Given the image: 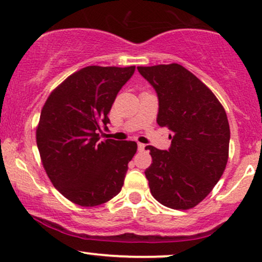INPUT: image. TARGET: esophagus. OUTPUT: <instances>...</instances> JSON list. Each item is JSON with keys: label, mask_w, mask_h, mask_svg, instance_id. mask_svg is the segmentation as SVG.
I'll return each instance as SVG.
<instances>
[{"label": "esophagus", "mask_w": 262, "mask_h": 262, "mask_svg": "<svg viewBox=\"0 0 262 262\" xmlns=\"http://www.w3.org/2000/svg\"><path fill=\"white\" fill-rule=\"evenodd\" d=\"M144 149H145V145L141 143H138V150H139V151H143Z\"/></svg>", "instance_id": "1"}]
</instances>
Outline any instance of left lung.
Returning <instances> with one entry per match:
<instances>
[{
	"instance_id": "obj_1",
	"label": "left lung",
	"mask_w": 262,
	"mask_h": 262,
	"mask_svg": "<svg viewBox=\"0 0 262 262\" xmlns=\"http://www.w3.org/2000/svg\"><path fill=\"white\" fill-rule=\"evenodd\" d=\"M159 97L158 124L172 132L169 150L148 145L150 192L172 209H191L217 185L229 158L230 129L215 95L182 65L138 66Z\"/></svg>"
}]
</instances>
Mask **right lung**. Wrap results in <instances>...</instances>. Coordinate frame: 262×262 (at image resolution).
I'll return each mask as SVG.
<instances>
[{
  "label": "right lung",
  "mask_w": 262,
  "mask_h": 262,
  "mask_svg": "<svg viewBox=\"0 0 262 262\" xmlns=\"http://www.w3.org/2000/svg\"><path fill=\"white\" fill-rule=\"evenodd\" d=\"M135 66H86L53 90L35 132L48 177L65 198L81 207L100 206L121 192L135 141H100L101 128ZM107 128V127H106Z\"/></svg>",
  "instance_id": "obj_1"
}]
</instances>
